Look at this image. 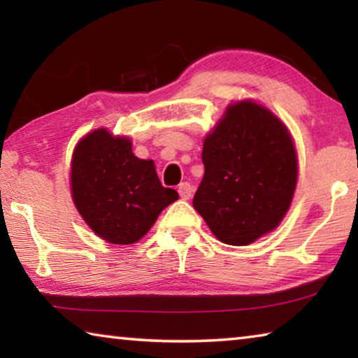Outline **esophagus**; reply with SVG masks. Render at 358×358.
Returning a JSON list of instances; mask_svg holds the SVG:
<instances>
[{"label": "esophagus", "instance_id": "obj_1", "mask_svg": "<svg viewBox=\"0 0 358 358\" xmlns=\"http://www.w3.org/2000/svg\"><path fill=\"white\" fill-rule=\"evenodd\" d=\"M192 191H194V187L189 185V183H181L180 186H178V192H180V197L183 199V201H187V199H189L191 196H192Z\"/></svg>", "mask_w": 358, "mask_h": 358}]
</instances>
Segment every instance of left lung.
Instances as JSON below:
<instances>
[{
    "label": "left lung",
    "instance_id": "left-lung-1",
    "mask_svg": "<svg viewBox=\"0 0 358 358\" xmlns=\"http://www.w3.org/2000/svg\"><path fill=\"white\" fill-rule=\"evenodd\" d=\"M203 178L192 199L222 243L245 246L280 226L296 186L286 124L252 101L230 104L205 137Z\"/></svg>",
    "mask_w": 358,
    "mask_h": 358
}]
</instances>
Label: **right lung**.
<instances>
[{
  "label": "right lung",
  "instance_id": "obj_1",
  "mask_svg": "<svg viewBox=\"0 0 358 358\" xmlns=\"http://www.w3.org/2000/svg\"><path fill=\"white\" fill-rule=\"evenodd\" d=\"M128 137L101 128L77 143L71 192L83 221L102 240L132 245L153 226L178 192L164 187L151 159H138Z\"/></svg>",
  "mask_w": 358,
  "mask_h": 358
}]
</instances>
